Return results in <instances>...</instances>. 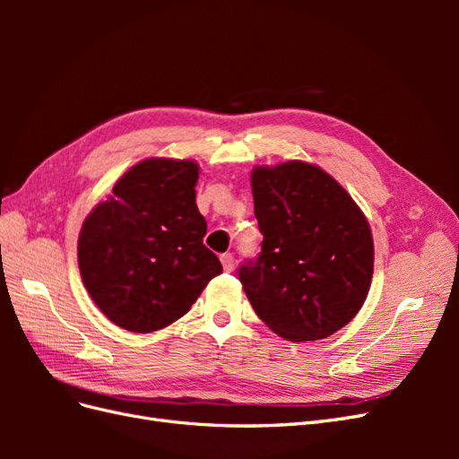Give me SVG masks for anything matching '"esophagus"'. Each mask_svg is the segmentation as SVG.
<instances>
[{"instance_id":"esophagus-1","label":"esophagus","mask_w":459,"mask_h":459,"mask_svg":"<svg viewBox=\"0 0 459 459\" xmlns=\"http://www.w3.org/2000/svg\"><path fill=\"white\" fill-rule=\"evenodd\" d=\"M220 262H221V266H224V270L226 272H231L233 270V255L231 253H224L220 256Z\"/></svg>"}]
</instances>
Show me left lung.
<instances>
[{"instance_id":"8db88e82","label":"left lung","mask_w":459,"mask_h":459,"mask_svg":"<svg viewBox=\"0 0 459 459\" xmlns=\"http://www.w3.org/2000/svg\"><path fill=\"white\" fill-rule=\"evenodd\" d=\"M251 186L264 241L239 280L256 316L293 342L333 335L369 293L366 214L335 178L304 160L255 166Z\"/></svg>"}]
</instances>
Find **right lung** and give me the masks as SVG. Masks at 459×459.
Returning <instances> with one entry per match:
<instances>
[{
    "instance_id": "1",
    "label": "right lung",
    "mask_w": 459,
    "mask_h": 459,
    "mask_svg": "<svg viewBox=\"0 0 459 459\" xmlns=\"http://www.w3.org/2000/svg\"><path fill=\"white\" fill-rule=\"evenodd\" d=\"M197 179L195 160L151 157L124 172L86 216L78 235L80 275L115 325L132 333L170 325L221 273L218 256L203 245Z\"/></svg>"
}]
</instances>
